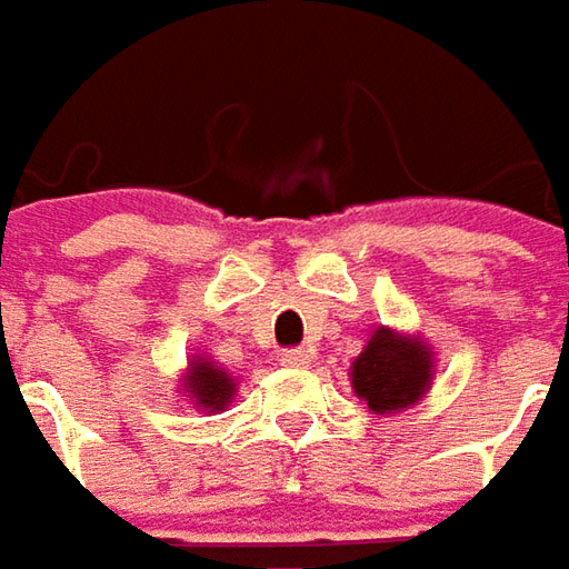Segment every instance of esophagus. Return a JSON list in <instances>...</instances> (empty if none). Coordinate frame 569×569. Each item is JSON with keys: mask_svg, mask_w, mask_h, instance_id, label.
Here are the masks:
<instances>
[{"mask_svg": "<svg viewBox=\"0 0 569 569\" xmlns=\"http://www.w3.org/2000/svg\"><path fill=\"white\" fill-rule=\"evenodd\" d=\"M311 349H286L283 355H280V361H283L286 367H308L311 365Z\"/></svg>", "mask_w": 569, "mask_h": 569, "instance_id": "esophagus-1", "label": "esophagus"}]
</instances>
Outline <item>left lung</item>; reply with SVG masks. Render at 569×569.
<instances>
[{
    "instance_id": "1",
    "label": "left lung",
    "mask_w": 569,
    "mask_h": 569,
    "mask_svg": "<svg viewBox=\"0 0 569 569\" xmlns=\"http://www.w3.org/2000/svg\"><path fill=\"white\" fill-rule=\"evenodd\" d=\"M432 358L417 339L377 330L351 365V386L377 415H396L430 389Z\"/></svg>"
}]
</instances>
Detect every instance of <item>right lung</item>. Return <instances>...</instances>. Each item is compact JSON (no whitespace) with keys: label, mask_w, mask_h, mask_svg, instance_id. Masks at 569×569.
<instances>
[{"label":"right lung","mask_w":569,"mask_h":569,"mask_svg":"<svg viewBox=\"0 0 569 569\" xmlns=\"http://www.w3.org/2000/svg\"><path fill=\"white\" fill-rule=\"evenodd\" d=\"M187 389L192 392L199 408H204V411H220L230 401V396H233V380L220 367L199 358V361H192V367H189Z\"/></svg>","instance_id":"right-lung-1"}]
</instances>
